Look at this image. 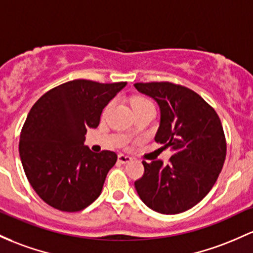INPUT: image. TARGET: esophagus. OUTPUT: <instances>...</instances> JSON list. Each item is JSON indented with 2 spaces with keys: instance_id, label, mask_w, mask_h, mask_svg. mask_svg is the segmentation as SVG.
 Returning <instances> with one entry per match:
<instances>
[{
  "instance_id": "obj_1",
  "label": "esophagus",
  "mask_w": 253,
  "mask_h": 253,
  "mask_svg": "<svg viewBox=\"0 0 253 253\" xmlns=\"http://www.w3.org/2000/svg\"><path fill=\"white\" fill-rule=\"evenodd\" d=\"M118 161L120 163H122V165H126V163H129L132 161V158L129 156H126V155H119L118 157Z\"/></svg>"
}]
</instances>
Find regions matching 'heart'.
<instances>
[{"instance_id": "heart-1", "label": "heart", "mask_w": 253, "mask_h": 253, "mask_svg": "<svg viewBox=\"0 0 253 253\" xmlns=\"http://www.w3.org/2000/svg\"><path fill=\"white\" fill-rule=\"evenodd\" d=\"M112 104H113V103L108 104V107L105 108L104 113H107L108 110L110 109V107H112ZM132 105H133V109H134V108L145 107V105H152V103H151V102L149 101L148 98H145V97H135V98L133 99V102H132Z\"/></svg>"}]
</instances>
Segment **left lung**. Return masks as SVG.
<instances>
[{
    "mask_svg": "<svg viewBox=\"0 0 253 253\" xmlns=\"http://www.w3.org/2000/svg\"><path fill=\"white\" fill-rule=\"evenodd\" d=\"M134 87L160 107L155 140L173 151L169 165L143 161L144 175L134 182L143 203L166 215L198 204L217 180L226 158L220 118L198 93L168 82L137 83Z\"/></svg>",
    "mask_w": 253,
    "mask_h": 253,
    "instance_id": "obj_1",
    "label": "left lung"
}]
</instances>
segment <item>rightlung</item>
I'll return each instance as SVG.
<instances>
[{
  "instance_id": "right-lung-1",
  "label": "right lung",
  "mask_w": 253,
  "mask_h": 253,
  "mask_svg": "<svg viewBox=\"0 0 253 253\" xmlns=\"http://www.w3.org/2000/svg\"><path fill=\"white\" fill-rule=\"evenodd\" d=\"M126 84L72 80L44 93L31 108L19 154L27 180L50 207L80 211L99 197L118 155L92 152L84 145L85 134L98 126L105 105Z\"/></svg>"
}]
</instances>
